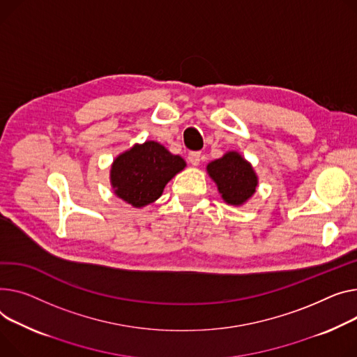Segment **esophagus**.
Returning a JSON list of instances; mask_svg holds the SVG:
<instances>
[{"mask_svg": "<svg viewBox=\"0 0 357 357\" xmlns=\"http://www.w3.org/2000/svg\"><path fill=\"white\" fill-rule=\"evenodd\" d=\"M188 160L191 162L194 166L199 165V160H201V152H189V155H188Z\"/></svg>", "mask_w": 357, "mask_h": 357, "instance_id": "esophagus-1", "label": "esophagus"}]
</instances>
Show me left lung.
Instances as JSON below:
<instances>
[{
	"mask_svg": "<svg viewBox=\"0 0 357 357\" xmlns=\"http://www.w3.org/2000/svg\"><path fill=\"white\" fill-rule=\"evenodd\" d=\"M206 169L217 182L225 202L231 205L244 204L255 192L257 175L251 165L236 152H228L221 159L211 162Z\"/></svg>",
	"mask_w": 357,
	"mask_h": 357,
	"instance_id": "1",
	"label": "left lung"
}]
</instances>
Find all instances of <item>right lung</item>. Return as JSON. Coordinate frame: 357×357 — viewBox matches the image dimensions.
I'll return each mask as SVG.
<instances>
[{
    "label": "right lung",
    "mask_w": 357,
    "mask_h": 357,
    "mask_svg": "<svg viewBox=\"0 0 357 357\" xmlns=\"http://www.w3.org/2000/svg\"><path fill=\"white\" fill-rule=\"evenodd\" d=\"M185 168V160L166 151L158 142H145L117 156L110 179L114 194L140 208L156 201L165 185Z\"/></svg>",
    "instance_id": "obj_1"
}]
</instances>
